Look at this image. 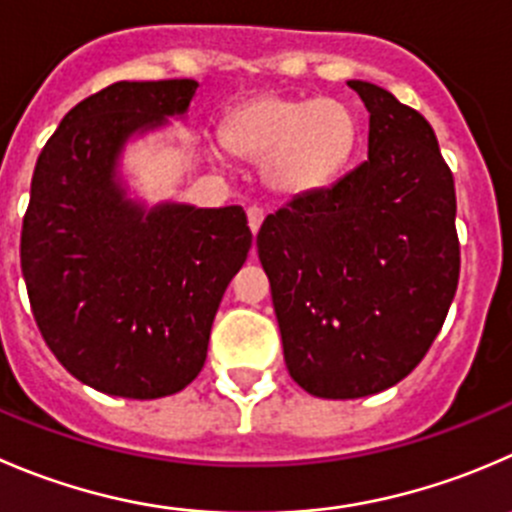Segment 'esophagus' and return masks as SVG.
I'll use <instances>...</instances> for the list:
<instances>
[{
    "instance_id": "34e87169",
    "label": "esophagus",
    "mask_w": 512,
    "mask_h": 512,
    "mask_svg": "<svg viewBox=\"0 0 512 512\" xmlns=\"http://www.w3.org/2000/svg\"><path fill=\"white\" fill-rule=\"evenodd\" d=\"M262 220H265V212H262L260 207H250V210H247V225H250L252 235H257V230H260Z\"/></svg>"
}]
</instances>
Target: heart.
Masks as SVG:
<instances>
[{
  "label": "heart",
  "mask_w": 512,
  "mask_h": 512,
  "mask_svg": "<svg viewBox=\"0 0 512 512\" xmlns=\"http://www.w3.org/2000/svg\"><path fill=\"white\" fill-rule=\"evenodd\" d=\"M222 145L240 160L260 162L270 195L302 200L345 175L360 145V119L342 99L262 94L227 114Z\"/></svg>",
  "instance_id": "b5f03b06"
}]
</instances>
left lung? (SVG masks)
Returning a JSON list of instances; mask_svg holds the SVG:
<instances>
[{"label": "left lung", "mask_w": 512, "mask_h": 512, "mask_svg": "<svg viewBox=\"0 0 512 512\" xmlns=\"http://www.w3.org/2000/svg\"><path fill=\"white\" fill-rule=\"evenodd\" d=\"M370 112L367 160L257 232L292 380L315 398L393 388L443 327L460 275L455 182L428 119L350 79Z\"/></svg>", "instance_id": "8db88e82"}]
</instances>
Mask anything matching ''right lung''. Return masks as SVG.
I'll return each instance as SVG.
<instances>
[{
  "label": "right lung",
  "instance_id": "1",
  "mask_svg": "<svg viewBox=\"0 0 512 512\" xmlns=\"http://www.w3.org/2000/svg\"><path fill=\"white\" fill-rule=\"evenodd\" d=\"M195 79L114 82L82 99L39 155L22 275L49 350L99 393H180L252 247L245 210L147 205L122 175L127 145L185 119Z\"/></svg>",
  "mask_w": 512,
  "mask_h": 512
}]
</instances>
